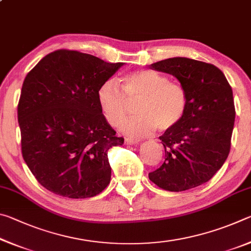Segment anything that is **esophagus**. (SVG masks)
<instances>
[{
  "label": "esophagus",
  "mask_w": 251,
  "mask_h": 251,
  "mask_svg": "<svg viewBox=\"0 0 251 251\" xmlns=\"http://www.w3.org/2000/svg\"><path fill=\"white\" fill-rule=\"evenodd\" d=\"M139 139H133V138H125V144L127 145H135V144H138Z\"/></svg>",
  "instance_id": "34e87169"
}]
</instances>
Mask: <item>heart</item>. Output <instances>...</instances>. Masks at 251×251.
<instances>
[{
  "label": "heart",
  "mask_w": 251,
  "mask_h": 251,
  "mask_svg": "<svg viewBox=\"0 0 251 251\" xmlns=\"http://www.w3.org/2000/svg\"><path fill=\"white\" fill-rule=\"evenodd\" d=\"M97 100L106 121L114 127L121 126L125 121L130 103L139 100V116L126 121L123 126L131 137L146 136L156 128L161 131L175 128L188 107L185 87L151 70L127 73L122 78V88L114 80H106L99 88Z\"/></svg>",
  "instance_id": "obj_1"
}]
</instances>
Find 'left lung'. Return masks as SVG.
I'll return each instance as SVG.
<instances>
[{
	"label": "left lung",
	"mask_w": 251,
	"mask_h": 251,
	"mask_svg": "<svg viewBox=\"0 0 251 251\" xmlns=\"http://www.w3.org/2000/svg\"><path fill=\"white\" fill-rule=\"evenodd\" d=\"M150 67L179 80L188 107L179 125L159 136L165 161L148 177L168 192L195 188L211 179L230 151L236 116L231 86L218 67L196 59L173 57Z\"/></svg>",
	"instance_id": "obj_1"
}]
</instances>
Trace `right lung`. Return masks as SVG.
I'll use <instances>...</instances> for the list:
<instances>
[{
    "label": "right lung",
    "instance_id": "right-lung-1",
    "mask_svg": "<svg viewBox=\"0 0 251 251\" xmlns=\"http://www.w3.org/2000/svg\"><path fill=\"white\" fill-rule=\"evenodd\" d=\"M123 65L57 50L27 73L18 105L22 155L50 192L88 198L109 184L108 151L124 138L106 121L97 92Z\"/></svg>",
    "mask_w": 251,
    "mask_h": 251
}]
</instances>
